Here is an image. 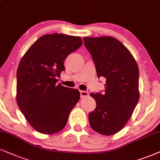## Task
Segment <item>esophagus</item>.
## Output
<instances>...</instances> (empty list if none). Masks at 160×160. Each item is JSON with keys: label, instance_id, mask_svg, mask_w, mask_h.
Here are the masks:
<instances>
[{"label": "esophagus", "instance_id": "esophagus-1", "mask_svg": "<svg viewBox=\"0 0 160 160\" xmlns=\"http://www.w3.org/2000/svg\"><path fill=\"white\" fill-rule=\"evenodd\" d=\"M88 96V93L86 92V91H80V97L81 98H87Z\"/></svg>", "mask_w": 160, "mask_h": 160}]
</instances>
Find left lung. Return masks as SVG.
<instances>
[{
    "instance_id": "obj_1",
    "label": "left lung",
    "mask_w": 160,
    "mask_h": 160,
    "mask_svg": "<svg viewBox=\"0 0 160 160\" xmlns=\"http://www.w3.org/2000/svg\"><path fill=\"white\" fill-rule=\"evenodd\" d=\"M98 78L106 79L104 93H92L96 108L88 114L93 130L109 136L119 132L131 118L139 98V68L134 57L112 37L84 38Z\"/></svg>"
}]
</instances>
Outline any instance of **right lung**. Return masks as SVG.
Returning <instances> with one entry per match:
<instances>
[{
  "label": "right lung",
  "instance_id": "right-lung-1",
  "mask_svg": "<svg viewBox=\"0 0 160 160\" xmlns=\"http://www.w3.org/2000/svg\"><path fill=\"white\" fill-rule=\"evenodd\" d=\"M81 38L48 34L30 46L17 70L18 106L38 132L52 134L66 126L80 99L78 89L58 84L64 60L82 46Z\"/></svg>",
  "mask_w": 160,
  "mask_h": 160
}]
</instances>
